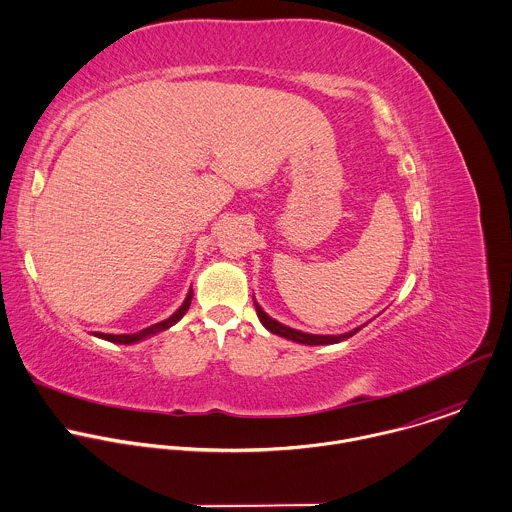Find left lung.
I'll return each instance as SVG.
<instances>
[{"instance_id":"8db88e82","label":"left lung","mask_w":512,"mask_h":512,"mask_svg":"<svg viewBox=\"0 0 512 512\" xmlns=\"http://www.w3.org/2000/svg\"><path fill=\"white\" fill-rule=\"evenodd\" d=\"M253 299H255V297H253ZM253 303H255L259 321L263 323V327H265L269 333L279 335V337H283V339H287V341H293V343H301V345H335V343H341V341L353 337L355 333H359V331L367 325V323H365V325H361V327H357V329H353V331H349V333H343V335H311V333H303V331L291 329V327H287V325L275 321L273 317H269V315L263 311V307H261L257 301H253Z\"/></svg>"}]
</instances>
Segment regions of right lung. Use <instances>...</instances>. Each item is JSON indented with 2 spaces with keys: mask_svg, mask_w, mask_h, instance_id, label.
I'll return each mask as SVG.
<instances>
[{
  "mask_svg": "<svg viewBox=\"0 0 512 512\" xmlns=\"http://www.w3.org/2000/svg\"><path fill=\"white\" fill-rule=\"evenodd\" d=\"M191 297H193V291L189 289V293H187V297H185V301H183V305L169 317V319H165V321H159V323H155V325H151V327H147V329H141L139 333H133V335H111V333H95V337H99V339H105V341H109V343H119V345H133V343H139V341H143V339H147V337H153V335H157V333H161V331H165V329H169V327H173L185 313H187V309H189V305H191Z\"/></svg>",
  "mask_w": 512,
  "mask_h": 512,
  "instance_id": "1",
  "label": "right lung"
}]
</instances>
